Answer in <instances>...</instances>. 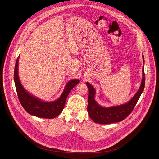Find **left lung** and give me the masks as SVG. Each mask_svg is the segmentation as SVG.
I'll return each mask as SVG.
<instances>
[{
    "instance_id": "obj_1",
    "label": "left lung",
    "mask_w": 159,
    "mask_h": 159,
    "mask_svg": "<svg viewBox=\"0 0 159 159\" xmlns=\"http://www.w3.org/2000/svg\"><path fill=\"white\" fill-rule=\"evenodd\" d=\"M144 63V57L142 55ZM145 84V75L144 66L142 68V79L141 85L133 98L128 102L118 106L111 107H103L99 105L95 100L96 90L88 82L86 84L88 88V104L87 111L90 118L97 123L110 124L122 121L133 111L134 108L143 91Z\"/></svg>"
}]
</instances>
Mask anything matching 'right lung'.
Returning a JSON list of instances; mask_svg holds the SVG:
<instances>
[{"label":"right lung","instance_id":"right-lung-1","mask_svg":"<svg viewBox=\"0 0 159 159\" xmlns=\"http://www.w3.org/2000/svg\"><path fill=\"white\" fill-rule=\"evenodd\" d=\"M18 57L14 68V80L19 100L25 111L31 115L44 119H54L58 116L63 110L66 99L70 92L77 84L79 79L70 80L58 99L52 102H43L29 93L22 85L18 75Z\"/></svg>","mask_w":159,"mask_h":159}]
</instances>
